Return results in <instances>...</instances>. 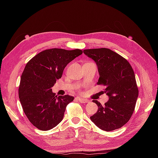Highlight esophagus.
I'll use <instances>...</instances> for the list:
<instances>
[{
	"instance_id": "1",
	"label": "esophagus",
	"mask_w": 158,
	"mask_h": 158,
	"mask_svg": "<svg viewBox=\"0 0 158 158\" xmlns=\"http://www.w3.org/2000/svg\"><path fill=\"white\" fill-rule=\"evenodd\" d=\"M77 99L80 103H87L88 102V99H85L83 98H77Z\"/></svg>"
}]
</instances>
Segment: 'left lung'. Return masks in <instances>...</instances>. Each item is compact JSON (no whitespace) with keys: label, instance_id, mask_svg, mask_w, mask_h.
<instances>
[{"label":"left lung","instance_id":"left-lung-1","mask_svg":"<svg viewBox=\"0 0 158 158\" xmlns=\"http://www.w3.org/2000/svg\"><path fill=\"white\" fill-rule=\"evenodd\" d=\"M84 53L96 63L99 74L97 84L106 87L102 92L109 96L104 106L93 100L98 110L90 119L105 131L120 128L130 120L138 96L132 66L127 59L109 49H85Z\"/></svg>","mask_w":158,"mask_h":158}]
</instances>
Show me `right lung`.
<instances>
[{
	"instance_id": "right-lung-1",
	"label": "right lung",
	"mask_w": 158,
	"mask_h": 158,
	"mask_svg": "<svg viewBox=\"0 0 158 158\" xmlns=\"http://www.w3.org/2000/svg\"><path fill=\"white\" fill-rule=\"evenodd\" d=\"M80 49H50L28 61L19 85L18 95L23 112L32 125L49 131L63 120L66 106L74 97L57 96L51 88L61 78L66 66L82 54Z\"/></svg>"
}]
</instances>
